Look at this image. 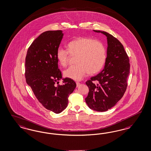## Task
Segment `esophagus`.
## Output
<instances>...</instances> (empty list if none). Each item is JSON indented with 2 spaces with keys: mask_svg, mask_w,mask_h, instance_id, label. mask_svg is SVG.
<instances>
[{
  "mask_svg": "<svg viewBox=\"0 0 151 151\" xmlns=\"http://www.w3.org/2000/svg\"><path fill=\"white\" fill-rule=\"evenodd\" d=\"M80 85V83L78 82H76V86L78 87Z\"/></svg>",
  "mask_w": 151,
  "mask_h": 151,
  "instance_id": "esophagus-1",
  "label": "esophagus"
}]
</instances>
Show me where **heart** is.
<instances>
[{
	"instance_id": "obj_1",
	"label": "heart",
	"mask_w": 151,
	"mask_h": 151,
	"mask_svg": "<svg viewBox=\"0 0 151 151\" xmlns=\"http://www.w3.org/2000/svg\"><path fill=\"white\" fill-rule=\"evenodd\" d=\"M67 50L59 47L56 51V58L63 67L67 66L68 53L76 55V66L64 71L65 77L75 81L81 80L88 73L93 75L99 73L104 67L106 60V50L103 43L87 37H78L67 45Z\"/></svg>"
}]
</instances>
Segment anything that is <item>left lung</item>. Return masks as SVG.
I'll use <instances>...</instances> for the list:
<instances>
[{"instance_id": "obj_1", "label": "left lung", "mask_w": 151, "mask_h": 151, "mask_svg": "<svg viewBox=\"0 0 151 151\" xmlns=\"http://www.w3.org/2000/svg\"><path fill=\"white\" fill-rule=\"evenodd\" d=\"M93 31L106 37L107 56L104 69L86 82L89 91L85 101L91 109L103 112L111 109L123 97L127 87L130 64L119 40L106 32Z\"/></svg>"}]
</instances>
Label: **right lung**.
I'll list each match as a JSON object with an SVG mask.
<instances>
[{"label":"right lung","mask_w":151,"mask_h":151,"mask_svg":"<svg viewBox=\"0 0 151 151\" xmlns=\"http://www.w3.org/2000/svg\"><path fill=\"white\" fill-rule=\"evenodd\" d=\"M63 36L61 30L42 33L29 47L25 62L27 83L42 105L56 114L66 109L76 86L72 79L63 78L58 67L56 51ZM61 79L63 85L56 86Z\"/></svg>","instance_id":"right-lung-1"}]
</instances>
